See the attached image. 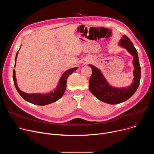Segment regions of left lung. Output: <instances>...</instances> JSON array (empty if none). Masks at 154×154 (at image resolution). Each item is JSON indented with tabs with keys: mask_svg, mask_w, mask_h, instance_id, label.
<instances>
[{
	"mask_svg": "<svg viewBox=\"0 0 154 154\" xmlns=\"http://www.w3.org/2000/svg\"><path fill=\"white\" fill-rule=\"evenodd\" d=\"M119 45L125 48L134 57V79L133 83L127 88H116L109 86L106 82L101 72L93 65L90 64L92 69V74L90 79L89 88L92 94L99 100L109 103L118 104L128 99L135 93L139 86L141 79V67L138 55L132 42L124 35L119 41Z\"/></svg>",
	"mask_w": 154,
	"mask_h": 154,
	"instance_id": "8db88e82",
	"label": "left lung"
}]
</instances>
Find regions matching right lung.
<instances>
[{"label": "right lung", "mask_w": 154, "mask_h": 154, "mask_svg": "<svg viewBox=\"0 0 154 154\" xmlns=\"http://www.w3.org/2000/svg\"><path fill=\"white\" fill-rule=\"evenodd\" d=\"M19 51L16 53L14 66H16V61ZM76 69H77V68H74L66 71L61 77L60 80V83L57 88V89L54 90V92H52L50 94H47L45 95L40 94H27L24 93L23 91H20L17 86V82H16V76H15V70H13V82H14V84L16 88L22 97L26 101L35 105H46L53 103L54 102H56L63 96L64 93V91L66 90V82H67L68 77Z\"/></svg>", "instance_id": "right-lung-1"}]
</instances>
